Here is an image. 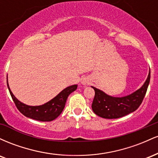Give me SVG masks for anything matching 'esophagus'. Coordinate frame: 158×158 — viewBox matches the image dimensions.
<instances>
[{
  "label": "esophagus",
  "mask_w": 158,
  "mask_h": 158,
  "mask_svg": "<svg viewBox=\"0 0 158 158\" xmlns=\"http://www.w3.org/2000/svg\"><path fill=\"white\" fill-rule=\"evenodd\" d=\"M89 82H90V80L88 79H86V78H83V79H81V84L84 85L89 84Z\"/></svg>",
  "instance_id": "1"
}]
</instances>
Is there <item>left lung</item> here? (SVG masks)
I'll return each instance as SVG.
<instances>
[{"mask_svg":"<svg viewBox=\"0 0 158 158\" xmlns=\"http://www.w3.org/2000/svg\"><path fill=\"white\" fill-rule=\"evenodd\" d=\"M150 81V70L145 83L133 94L123 97H110L99 89L95 90L92 110L99 117L106 119H117L132 113L142 103Z\"/></svg>","mask_w":158,"mask_h":158,"instance_id":"1","label":"left lung"}]
</instances>
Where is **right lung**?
<instances>
[{"mask_svg": "<svg viewBox=\"0 0 158 158\" xmlns=\"http://www.w3.org/2000/svg\"><path fill=\"white\" fill-rule=\"evenodd\" d=\"M6 81L11 97L19 111L25 117L41 122H50L57 118L64 110L68 96L77 88V85L69 86L61 90L56 97L45 104L39 106H30L23 104L17 99L11 91L8 80Z\"/></svg>", "mask_w": 158, "mask_h": 158, "instance_id": "obj_1", "label": "right lung"}]
</instances>
